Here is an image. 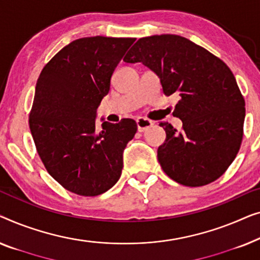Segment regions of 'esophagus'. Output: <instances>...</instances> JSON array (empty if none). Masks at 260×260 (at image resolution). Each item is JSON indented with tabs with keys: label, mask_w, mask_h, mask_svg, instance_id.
<instances>
[{
	"label": "esophagus",
	"mask_w": 260,
	"mask_h": 260,
	"mask_svg": "<svg viewBox=\"0 0 260 260\" xmlns=\"http://www.w3.org/2000/svg\"><path fill=\"white\" fill-rule=\"evenodd\" d=\"M137 125H138V131L139 132H144L146 129L151 128L153 126V122L151 120L145 119V118H138L137 119Z\"/></svg>",
	"instance_id": "1"
}]
</instances>
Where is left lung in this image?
<instances>
[{
  "label": "left lung",
  "instance_id": "1",
  "mask_svg": "<svg viewBox=\"0 0 260 260\" xmlns=\"http://www.w3.org/2000/svg\"><path fill=\"white\" fill-rule=\"evenodd\" d=\"M123 61L141 62L158 75L167 96H179L173 115L182 128L159 123L166 132L158 148L164 172L191 187L224 174L239 151L245 119V101L231 69L203 47L173 34L139 39Z\"/></svg>",
  "mask_w": 260,
  "mask_h": 260
}]
</instances>
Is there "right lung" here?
Here are the masks:
<instances>
[{"label": "right lung", "instance_id": "1", "mask_svg": "<svg viewBox=\"0 0 260 260\" xmlns=\"http://www.w3.org/2000/svg\"><path fill=\"white\" fill-rule=\"evenodd\" d=\"M135 39L93 36L63 47L42 69L29 127L48 173L66 189L95 197L119 180L122 153L134 138L133 119L112 123L96 109L108 94L113 72Z\"/></svg>", "mask_w": 260, "mask_h": 260}]
</instances>
